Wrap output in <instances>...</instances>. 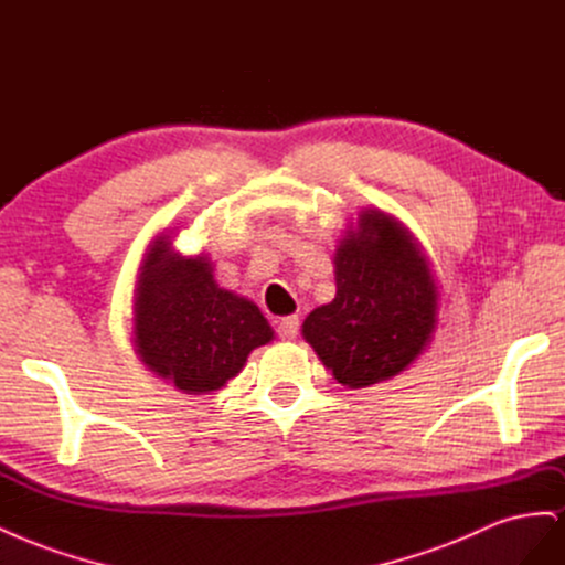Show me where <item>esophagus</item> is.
<instances>
[{
    "instance_id": "1",
    "label": "esophagus",
    "mask_w": 565,
    "mask_h": 565,
    "mask_svg": "<svg viewBox=\"0 0 565 565\" xmlns=\"http://www.w3.org/2000/svg\"><path fill=\"white\" fill-rule=\"evenodd\" d=\"M300 331V319L298 317H284L277 326V333L281 340H296Z\"/></svg>"
}]
</instances>
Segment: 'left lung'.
<instances>
[{"label":"left lung","mask_w":565,"mask_h":565,"mask_svg":"<svg viewBox=\"0 0 565 565\" xmlns=\"http://www.w3.org/2000/svg\"><path fill=\"white\" fill-rule=\"evenodd\" d=\"M335 298L307 315L302 338L340 385L404 373L434 340L439 281L417 236L394 215L361 209L338 239Z\"/></svg>","instance_id":"8db88e82"}]
</instances>
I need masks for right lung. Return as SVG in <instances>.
Returning a JSON list of instances; mask_svg holds the SVG:
<instances>
[{"instance_id": "right-lung-1", "label": "right lung", "mask_w": 565, "mask_h": 565, "mask_svg": "<svg viewBox=\"0 0 565 565\" xmlns=\"http://www.w3.org/2000/svg\"><path fill=\"white\" fill-rule=\"evenodd\" d=\"M175 227L142 253L134 288L131 342L138 361L183 394L223 390L248 354L275 340L258 305L221 288L206 253L183 256Z\"/></svg>"}]
</instances>
